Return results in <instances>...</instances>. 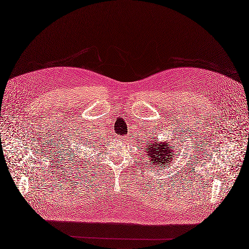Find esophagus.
I'll use <instances>...</instances> for the list:
<instances>
[{"mask_svg":"<svg viewBox=\"0 0 249 249\" xmlns=\"http://www.w3.org/2000/svg\"><path fill=\"white\" fill-rule=\"evenodd\" d=\"M117 139L120 140L121 142H123V143H126L127 140H128V138L126 136H117Z\"/></svg>","mask_w":249,"mask_h":249,"instance_id":"obj_1","label":"esophagus"}]
</instances>
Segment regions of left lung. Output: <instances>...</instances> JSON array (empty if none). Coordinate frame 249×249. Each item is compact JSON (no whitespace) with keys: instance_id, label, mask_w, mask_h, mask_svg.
<instances>
[{"instance_id":"1","label":"left lung","mask_w":249,"mask_h":249,"mask_svg":"<svg viewBox=\"0 0 249 249\" xmlns=\"http://www.w3.org/2000/svg\"><path fill=\"white\" fill-rule=\"evenodd\" d=\"M147 153L151 158L150 161L154 165V167H158L162 169L163 167H169L168 165L172 163L174 157L177 156V154L174 151V144L167 143V142H157V140H149Z\"/></svg>"}]
</instances>
